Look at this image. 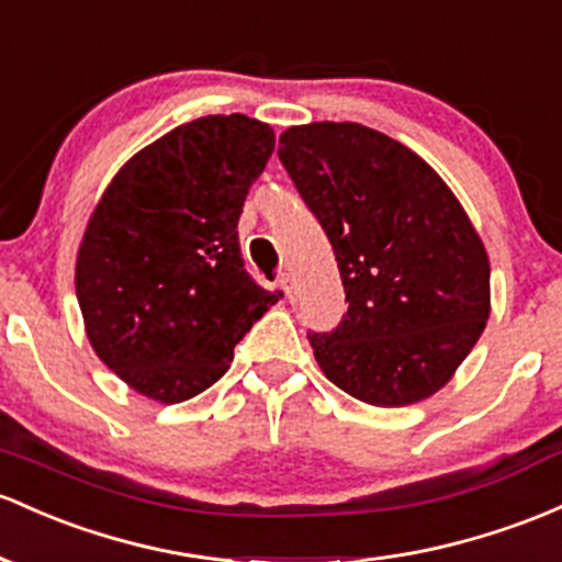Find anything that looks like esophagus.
I'll list each match as a JSON object with an SVG mask.
<instances>
[{
	"instance_id": "esophagus-1",
	"label": "esophagus",
	"mask_w": 562,
	"mask_h": 562,
	"mask_svg": "<svg viewBox=\"0 0 562 562\" xmlns=\"http://www.w3.org/2000/svg\"><path fill=\"white\" fill-rule=\"evenodd\" d=\"M277 282H280V288H282V293H285V299H288V301H293V299H295V291H293V277L288 274V271H285V274H280V280H277Z\"/></svg>"
}]
</instances>
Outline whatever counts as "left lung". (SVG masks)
I'll return each mask as SVG.
<instances>
[{"instance_id":"left-lung-1","label":"left lung","mask_w":562,"mask_h":562,"mask_svg":"<svg viewBox=\"0 0 562 562\" xmlns=\"http://www.w3.org/2000/svg\"><path fill=\"white\" fill-rule=\"evenodd\" d=\"M277 154L328 234L349 301L336 328L310 333L323 373L379 408L431 397L491 314L470 215L418 154L357 122L288 127Z\"/></svg>"}]
</instances>
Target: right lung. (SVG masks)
Instances as JSON below:
<instances>
[{
  "label": "right lung",
  "mask_w": 562,
  "mask_h": 562,
  "mask_svg": "<svg viewBox=\"0 0 562 562\" xmlns=\"http://www.w3.org/2000/svg\"><path fill=\"white\" fill-rule=\"evenodd\" d=\"M274 151L245 114L200 116L111 178L77 252V299L95 355L144 397L213 386L234 347L282 299L243 267L237 221Z\"/></svg>",
  "instance_id": "1"
}]
</instances>
